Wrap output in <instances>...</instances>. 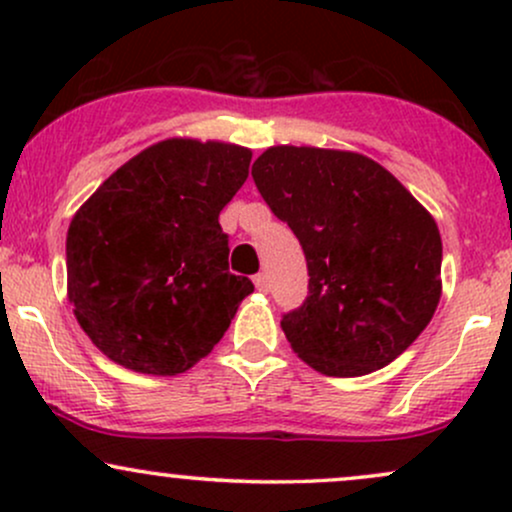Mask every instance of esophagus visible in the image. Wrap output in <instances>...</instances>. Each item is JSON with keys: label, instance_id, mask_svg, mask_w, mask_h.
Instances as JSON below:
<instances>
[{"label": "esophagus", "instance_id": "1", "mask_svg": "<svg viewBox=\"0 0 512 512\" xmlns=\"http://www.w3.org/2000/svg\"><path fill=\"white\" fill-rule=\"evenodd\" d=\"M255 286H257V291H262V293H267L269 291V276L264 274V272H260V274H255Z\"/></svg>", "mask_w": 512, "mask_h": 512}]
</instances>
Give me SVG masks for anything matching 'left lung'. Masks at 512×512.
Listing matches in <instances>:
<instances>
[{
  "label": "left lung",
  "mask_w": 512,
  "mask_h": 512,
  "mask_svg": "<svg viewBox=\"0 0 512 512\" xmlns=\"http://www.w3.org/2000/svg\"><path fill=\"white\" fill-rule=\"evenodd\" d=\"M252 180L308 262V298L281 317L291 349L334 378L407 351L438 308L443 243L402 182L361 154L310 146L267 149Z\"/></svg>",
  "instance_id": "8db88e82"
}]
</instances>
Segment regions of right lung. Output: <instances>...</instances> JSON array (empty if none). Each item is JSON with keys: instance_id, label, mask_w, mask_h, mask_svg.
Segmentation results:
<instances>
[{"instance_id": "add662e5", "label": "right lung", "mask_w": 512, "mask_h": 512, "mask_svg": "<svg viewBox=\"0 0 512 512\" xmlns=\"http://www.w3.org/2000/svg\"><path fill=\"white\" fill-rule=\"evenodd\" d=\"M243 146L168 139L117 168L67 233L74 315L120 366L185 373L255 291L228 272L219 214L248 178Z\"/></svg>"}]
</instances>
